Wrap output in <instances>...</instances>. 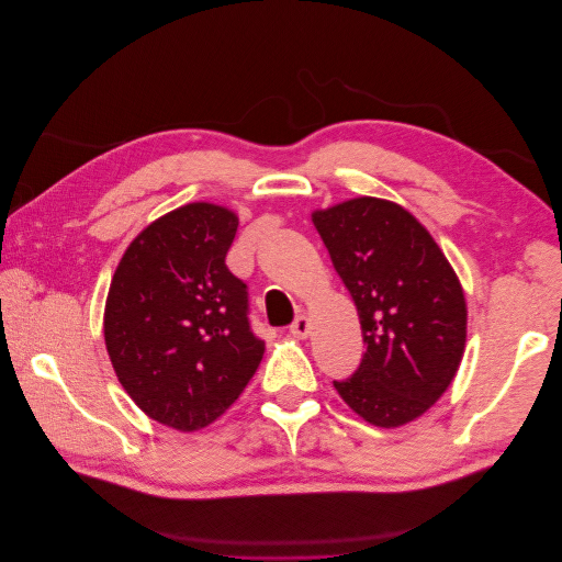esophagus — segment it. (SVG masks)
<instances>
[{"label": "esophagus", "instance_id": "34e87169", "mask_svg": "<svg viewBox=\"0 0 562 562\" xmlns=\"http://www.w3.org/2000/svg\"><path fill=\"white\" fill-rule=\"evenodd\" d=\"M310 328H312V323H310V318L304 316V314H300L293 323H291V333L295 335V337H300V339H304L310 335Z\"/></svg>", "mask_w": 562, "mask_h": 562}]
</instances>
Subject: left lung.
<instances>
[{
	"instance_id": "1",
	"label": "left lung",
	"mask_w": 562,
	"mask_h": 562,
	"mask_svg": "<svg viewBox=\"0 0 562 562\" xmlns=\"http://www.w3.org/2000/svg\"><path fill=\"white\" fill-rule=\"evenodd\" d=\"M359 310L366 353L337 394L375 427L443 396L467 342V302L431 234L398 203L361 196L312 215Z\"/></svg>"
}]
</instances>
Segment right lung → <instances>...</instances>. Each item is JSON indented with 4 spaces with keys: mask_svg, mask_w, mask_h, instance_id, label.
I'll list each match as a JSON object with an SVG mask.
<instances>
[{
    "mask_svg": "<svg viewBox=\"0 0 562 562\" xmlns=\"http://www.w3.org/2000/svg\"><path fill=\"white\" fill-rule=\"evenodd\" d=\"M239 220L187 203L155 220L124 252L105 304V345L143 413L178 431L209 427L241 396L265 342L248 285L225 265Z\"/></svg>",
    "mask_w": 562,
    "mask_h": 562,
    "instance_id": "add662e5",
    "label": "right lung"
}]
</instances>
